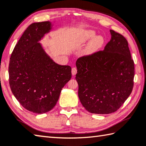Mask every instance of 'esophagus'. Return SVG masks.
<instances>
[{"mask_svg":"<svg viewBox=\"0 0 146 146\" xmlns=\"http://www.w3.org/2000/svg\"><path fill=\"white\" fill-rule=\"evenodd\" d=\"M77 73V69L76 68H73L72 70H71V73H72L73 76H75Z\"/></svg>","mask_w":146,"mask_h":146,"instance_id":"1","label":"esophagus"}]
</instances>
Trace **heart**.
Returning a JSON list of instances; mask_svg holds the SVG:
<instances>
[{
    "label": "heart",
    "instance_id": "heart-1",
    "mask_svg": "<svg viewBox=\"0 0 146 146\" xmlns=\"http://www.w3.org/2000/svg\"><path fill=\"white\" fill-rule=\"evenodd\" d=\"M96 33L92 30H86L83 33L82 40V44H85L92 38L91 41L88 42L85 50V54L87 56H92L98 52L104 45V39L101 35L96 36Z\"/></svg>",
    "mask_w": 146,
    "mask_h": 146
}]
</instances>
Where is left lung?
Here are the masks:
<instances>
[{
    "mask_svg": "<svg viewBox=\"0 0 146 146\" xmlns=\"http://www.w3.org/2000/svg\"><path fill=\"white\" fill-rule=\"evenodd\" d=\"M111 38L102 51L77 59L75 78L83 106L94 114L115 112L133 87L134 62L125 37L110 30Z\"/></svg>",
    "mask_w": 146,
    "mask_h": 146,
    "instance_id": "obj_1",
    "label": "left lung"
}]
</instances>
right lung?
<instances>
[{"label": "right lung", "instance_id": "obj_1", "mask_svg": "<svg viewBox=\"0 0 146 146\" xmlns=\"http://www.w3.org/2000/svg\"><path fill=\"white\" fill-rule=\"evenodd\" d=\"M52 27L50 21L31 24L14 47L9 66L13 95L26 110L38 114L55 106L71 78L70 66L56 63L38 42Z\"/></svg>", "mask_w": 146, "mask_h": 146}]
</instances>
